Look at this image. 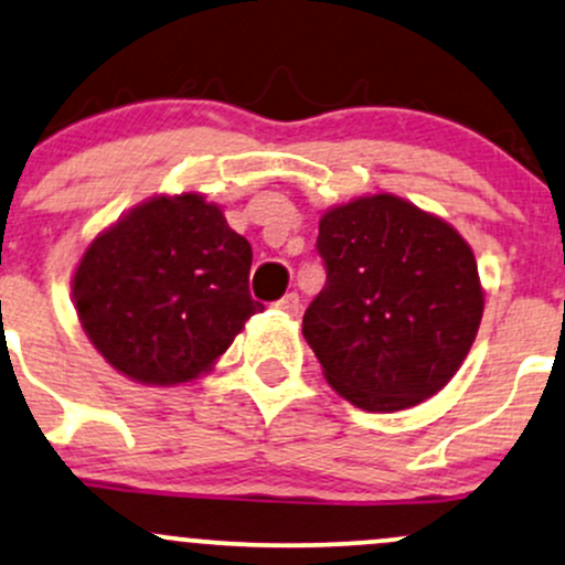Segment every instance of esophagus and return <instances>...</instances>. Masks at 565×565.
I'll list each match as a JSON object with an SVG mask.
<instances>
[{"label":"esophagus","instance_id":"obj_1","mask_svg":"<svg viewBox=\"0 0 565 565\" xmlns=\"http://www.w3.org/2000/svg\"><path fill=\"white\" fill-rule=\"evenodd\" d=\"M276 308L289 316H297V311H300V297H297V292H287L281 300H276Z\"/></svg>","mask_w":565,"mask_h":565}]
</instances>
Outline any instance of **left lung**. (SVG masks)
Returning a JSON list of instances; mask_svg holds the SVG:
<instances>
[{
    "mask_svg": "<svg viewBox=\"0 0 565 565\" xmlns=\"http://www.w3.org/2000/svg\"><path fill=\"white\" fill-rule=\"evenodd\" d=\"M327 284L302 334L338 394L370 413L429 399L456 375L482 319L475 254L448 222L394 195L321 216Z\"/></svg>",
    "mask_w": 565,
    "mask_h": 565,
    "instance_id": "obj_1",
    "label": "left lung"
}]
</instances>
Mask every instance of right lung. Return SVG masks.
Returning a JSON list of instances; mask_svg holds the SVG:
<instances>
[{
	"mask_svg": "<svg viewBox=\"0 0 565 565\" xmlns=\"http://www.w3.org/2000/svg\"><path fill=\"white\" fill-rule=\"evenodd\" d=\"M252 246L195 192L152 198L88 246L74 273L79 321L98 353L150 386L212 367L263 302Z\"/></svg>",
	"mask_w": 565,
	"mask_h": 565,
	"instance_id": "1",
	"label": "right lung"
}]
</instances>
